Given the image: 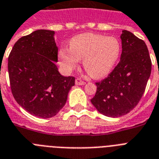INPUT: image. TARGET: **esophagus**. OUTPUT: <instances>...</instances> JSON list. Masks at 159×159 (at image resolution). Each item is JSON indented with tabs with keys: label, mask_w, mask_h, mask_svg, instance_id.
<instances>
[{
	"label": "esophagus",
	"mask_w": 159,
	"mask_h": 159,
	"mask_svg": "<svg viewBox=\"0 0 159 159\" xmlns=\"http://www.w3.org/2000/svg\"><path fill=\"white\" fill-rule=\"evenodd\" d=\"M75 83H76V85H85V83H86V82H84V81H82L81 78H79V77H77L75 81Z\"/></svg>",
	"instance_id": "obj_1"
}]
</instances>
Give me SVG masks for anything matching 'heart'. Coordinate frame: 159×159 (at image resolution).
I'll list each match as a JSON object with an SVG mask.
<instances>
[{
    "label": "heart",
    "mask_w": 159,
    "mask_h": 159,
    "mask_svg": "<svg viewBox=\"0 0 159 159\" xmlns=\"http://www.w3.org/2000/svg\"><path fill=\"white\" fill-rule=\"evenodd\" d=\"M122 52L121 42L115 37L82 33L69 41V50H59V58L66 71L75 68L82 59L84 68L94 78L106 77L117 64Z\"/></svg>",
    "instance_id": "heart-1"
}]
</instances>
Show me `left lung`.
I'll return each instance as SVG.
<instances>
[{"label": "left lung", "instance_id": "left-lung-1", "mask_svg": "<svg viewBox=\"0 0 159 159\" xmlns=\"http://www.w3.org/2000/svg\"><path fill=\"white\" fill-rule=\"evenodd\" d=\"M122 55L109 76L96 82L97 90L91 100L103 115L117 117L135 108L142 97L150 77L149 50L143 40L131 32L122 31Z\"/></svg>", "mask_w": 159, "mask_h": 159}]
</instances>
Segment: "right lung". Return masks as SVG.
Returning a JSON list of instances; mask_svg holds the SVG:
<instances>
[{
  "label": "right lung",
  "instance_id": "1",
  "mask_svg": "<svg viewBox=\"0 0 159 159\" xmlns=\"http://www.w3.org/2000/svg\"><path fill=\"white\" fill-rule=\"evenodd\" d=\"M55 32L37 30L19 38L8 58L10 88L17 103L32 115L55 116L64 106L74 77L58 71Z\"/></svg>",
  "mask_w": 159,
  "mask_h": 159
}]
</instances>
